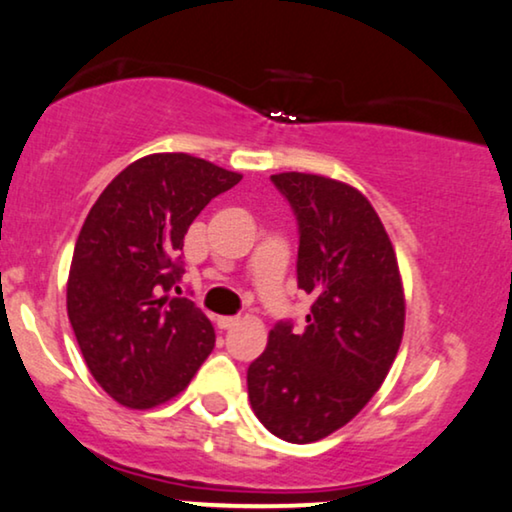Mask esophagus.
Segmentation results:
<instances>
[{
	"mask_svg": "<svg viewBox=\"0 0 512 512\" xmlns=\"http://www.w3.org/2000/svg\"><path fill=\"white\" fill-rule=\"evenodd\" d=\"M239 325V318L236 315H227V318H218V327L220 329H232Z\"/></svg>",
	"mask_w": 512,
	"mask_h": 512,
	"instance_id": "obj_1",
	"label": "esophagus"
}]
</instances>
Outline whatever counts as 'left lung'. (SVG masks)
Returning a JSON list of instances; mask_svg holds the SVG:
<instances>
[{
  "instance_id": "left-lung-1",
  "label": "left lung",
  "mask_w": 512,
  "mask_h": 512,
  "mask_svg": "<svg viewBox=\"0 0 512 512\" xmlns=\"http://www.w3.org/2000/svg\"><path fill=\"white\" fill-rule=\"evenodd\" d=\"M271 183L299 225L297 285L311 294L306 327L276 322L248 366V397L273 436L313 443L362 410L397 357L403 290L392 241L355 187L313 174Z\"/></svg>"
}]
</instances>
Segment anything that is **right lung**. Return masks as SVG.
Segmentation results:
<instances>
[{
	"mask_svg": "<svg viewBox=\"0 0 512 512\" xmlns=\"http://www.w3.org/2000/svg\"><path fill=\"white\" fill-rule=\"evenodd\" d=\"M241 174L185 153L122 169L78 234L67 313L99 385L129 408L183 392L215 345L211 320L181 294L183 239L194 218Z\"/></svg>",
	"mask_w": 512,
	"mask_h": 512,
	"instance_id": "obj_1",
	"label": "right lung"
}]
</instances>
